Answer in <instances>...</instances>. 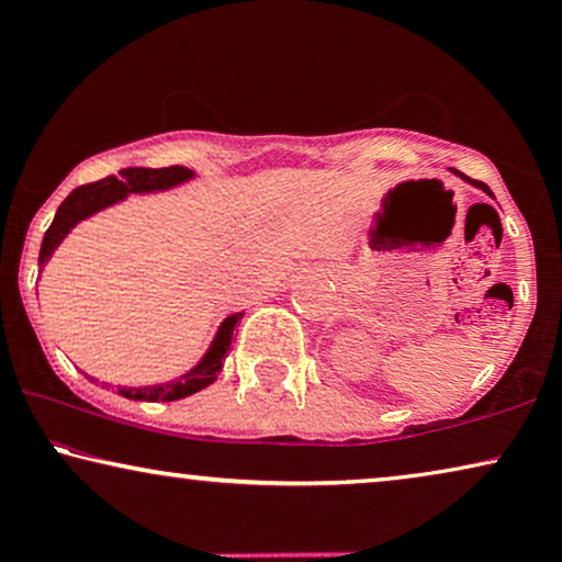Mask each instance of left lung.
<instances>
[{"mask_svg":"<svg viewBox=\"0 0 562 562\" xmlns=\"http://www.w3.org/2000/svg\"><path fill=\"white\" fill-rule=\"evenodd\" d=\"M452 173H456V176H460V179H463V181H468V183H473V187H479L481 191H486V194H488V196H494V194H491V189H488V187H486V183H483V181L468 179V176H463V173H460V171H456V168H452Z\"/></svg>","mask_w":562,"mask_h":562,"instance_id":"obj_1","label":"left lung"}]
</instances>
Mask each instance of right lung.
I'll return each instance as SVG.
<instances>
[{"label": "right lung", "mask_w": 562, "mask_h": 562, "mask_svg": "<svg viewBox=\"0 0 562 562\" xmlns=\"http://www.w3.org/2000/svg\"><path fill=\"white\" fill-rule=\"evenodd\" d=\"M194 179V171L183 166H171V168H125L120 176H106L102 181L83 183V187L74 189L71 194L64 199V204L58 206L56 217H53L50 227L45 229L43 245H41V258L37 263L45 266L53 250L64 243V237L71 233V229L79 225L81 220L91 217V214L106 210V206L122 202L130 194H153V191H166L179 187V183ZM243 312L229 314V317L222 322L217 335L210 345V350L204 352V358L191 368L189 373L179 375V379L158 383V386H117V394L125 398H133V402H176V398L191 396L196 391L210 386L212 381H217V373L222 371V360H225L229 342H233L235 325L240 322Z\"/></svg>", "instance_id": "1"}]
</instances>
